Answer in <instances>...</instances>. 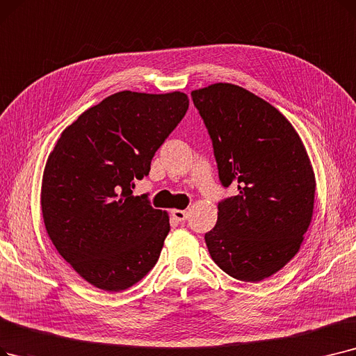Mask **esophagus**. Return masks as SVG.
Instances as JSON below:
<instances>
[{"label":"esophagus","mask_w":356,"mask_h":356,"mask_svg":"<svg viewBox=\"0 0 356 356\" xmlns=\"http://www.w3.org/2000/svg\"><path fill=\"white\" fill-rule=\"evenodd\" d=\"M172 215H173V218H176L177 221H184V220L188 218V211L172 209Z\"/></svg>","instance_id":"34e87169"}]
</instances>
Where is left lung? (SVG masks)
Listing matches in <instances>:
<instances>
[{
	"instance_id": "obj_1",
	"label": "left lung",
	"mask_w": 356,
	"mask_h": 356,
	"mask_svg": "<svg viewBox=\"0 0 356 356\" xmlns=\"http://www.w3.org/2000/svg\"><path fill=\"white\" fill-rule=\"evenodd\" d=\"M212 138L224 186L238 195L218 205L205 234L209 254L225 273L260 282L296 256L313 218L316 176L291 122L266 100L229 83L193 90Z\"/></svg>"
}]
</instances>
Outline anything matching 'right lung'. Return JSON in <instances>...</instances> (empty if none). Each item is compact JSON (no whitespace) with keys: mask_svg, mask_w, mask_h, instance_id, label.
Masks as SVG:
<instances>
[{"mask_svg":"<svg viewBox=\"0 0 356 356\" xmlns=\"http://www.w3.org/2000/svg\"><path fill=\"white\" fill-rule=\"evenodd\" d=\"M188 107L181 91L115 92L67 127L46 160L40 192L46 233L92 286L125 291L156 266L168 213L132 189Z\"/></svg>","mask_w":356,"mask_h":356,"instance_id":"right-lung-1","label":"right lung"}]
</instances>
